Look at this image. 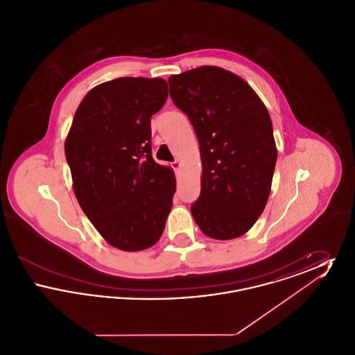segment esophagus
Listing matches in <instances>:
<instances>
[{"label":"esophagus","instance_id":"esophagus-1","mask_svg":"<svg viewBox=\"0 0 355 355\" xmlns=\"http://www.w3.org/2000/svg\"><path fill=\"white\" fill-rule=\"evenodd\" d=\"M171 168L174 170H178L181 168V162L178 159H175L174 162H171Z\"/></svg>","mask_w":355,"mask_h":355}]
</instances>
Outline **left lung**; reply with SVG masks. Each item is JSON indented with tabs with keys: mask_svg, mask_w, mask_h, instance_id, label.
Returning a JSON list of instances; mask_svg holds the SVG:
<instances>
[{
	"mask_svg": "<svg viewBox=\"0 0 355 355\" xmlns=\"http://www.w3.org/2000/svg\"><path fill=\"white\" fill-rule=\"evenodd\" d=\"M168 83L200 142L202 180L193 218L210 238L243 236L270 194L277 148L269 112L250 85L225 69L200 67Z\"/></svg>",
	"mask_w": 355,
	"mask_h": 355,
	"instance_id": "obj_1",
	"label": "left lung"
}]
</instances>
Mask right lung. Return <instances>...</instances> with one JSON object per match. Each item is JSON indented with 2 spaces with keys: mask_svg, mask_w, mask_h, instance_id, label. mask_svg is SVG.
I'll return each instance as SVG.
<instances>
[{
  "mask_svg": "<svg viewBox=\"0 0 355 355\" xmlns=\"http://www.w3.org/2000/svg\"><path fill=\"white\" fill-rule=\"evenodd\" d=\"M168 100L162 78L121 77L93 87L65 141L73 190L107 243L139 252L157 243L175 191L174 173L152 157L150 119Z\"/></svg>",
  "mask_w": 355,
  "mask_h": 355,
  "instance_id": "1",
  "label": "right lung"
}]
</instances>
